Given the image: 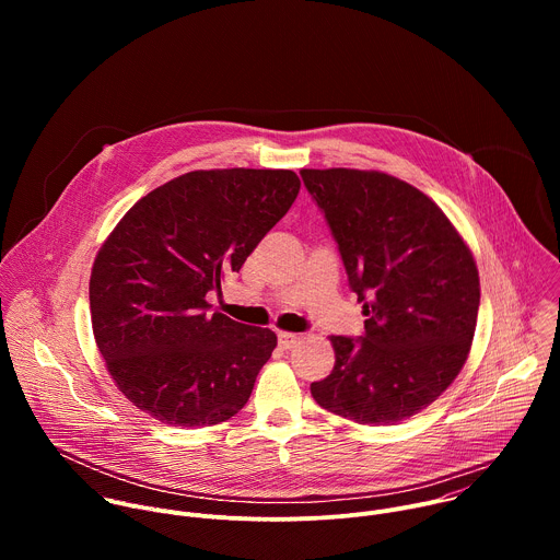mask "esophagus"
Listing matches in <instances>:
<instances>
[{"instance_id": "1", "label": "esophagus", "mask_w": 560, "mask_h": 560, "mask_svg": "<svg viewBox=\"0 0 560 560\" xmlns=\"http://www.w3.org/2000/svg\"><path fill=\"white\" fill-rule=\"evenodd\" d=\"M299 341V337L296 335H292V332H279V346L283 348V350H290V348H294V343Z\"/></svg>"}]
</instances>
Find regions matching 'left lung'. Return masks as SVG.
I'll return each mask as SVG.
<instances>
[{
    "mask_svg": "<svg viewBox=\"0 0 560 560\" xmlns=\"http://www.w3.org/2000/svg\"><path fill=\"white\" fill-rule=\"evenodd\" d=\"M326 214L365 332L330 337L335 368L314 401L361 425H394L447 389L467 361L481 285L474 257L443 210L376 171H301Z\"/></svg>",
    "mask_w": 560,
    "mask_h": 560,
    "instance_id": "left-lung-1",
    "label": "left lung"
}]
</instances>
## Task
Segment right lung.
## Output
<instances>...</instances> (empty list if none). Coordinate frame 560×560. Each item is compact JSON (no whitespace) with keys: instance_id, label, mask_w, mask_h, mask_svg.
Masks as SVG:
<instances>
[{"instance_id":"1","label":"right lung","mask_w":560,"mask_h":560,"mask_svg":"<svg viewBox=\"0 0 560 560\" xmlns=\"http://www.w3.org/2000/svg\"><path fill=\"white\" fill-rule=\"evenodd\" d=\"M299 188L292 171H192L141 197L110 232L91 272L93 335L141 412L208 428L248 404L277 335L210 312L206 296L242 270Z\"/></svg>"}]
</instances>
